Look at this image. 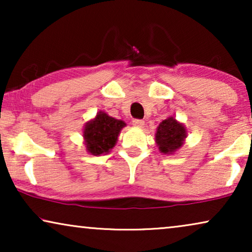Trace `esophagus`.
<instances>
[{"instance_id":"1","label":"esophagus","mask_w":252,"mask_h":252,"mask_svg":"<svg viewBox=\"0 0 252 252\" xmlns=\"http://www.w3.org/2000/svg\"><path fill=\"white\" fill-rule=\"evenodd\" d=\"M133 125L135 126V127H143L144 126V122L142 119H134L133 120Z\"/></svg>"}]
</instances>
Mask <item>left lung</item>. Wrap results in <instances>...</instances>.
Instances as JSON below:
<instances>
[{
  "label": "left lung",
  "instance_id": "8db88e82",
  "mask_svg": "<svg viewBox=\"0 0 252 252\" xmlns=\"http://www.w3.org/2000/svg\"><path fill=\"white\" fill-rule=\"evenodd\" d=\"M187 137V130L174 117H168L159 124L156 130V144L160 153L165 155L174 154L182 147Z\"/></svg>",
  "mask_w": 252,
  "mask_h": 252
}]
</instances>
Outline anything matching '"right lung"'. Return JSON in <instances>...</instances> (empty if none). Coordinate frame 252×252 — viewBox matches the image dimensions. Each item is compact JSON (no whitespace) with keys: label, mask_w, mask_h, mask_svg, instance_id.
Instances as JSON below:
<instances>
[{"label":"right lung","mask_w":252,"mask_h":252,"mask_svg":"<svg viewBox=\"0 0 252 252\" xmlns=\"http://www.w3.org/2000/svg\"><path fill=\"white\" fill-rule=\"evenodd\" d=\"M126 124L99 111L91 122L86 123L84 139L86 150L94 156L108 154L116 146L118 135Z\"/></svg>","instance_id":"1"}]
</instances>
